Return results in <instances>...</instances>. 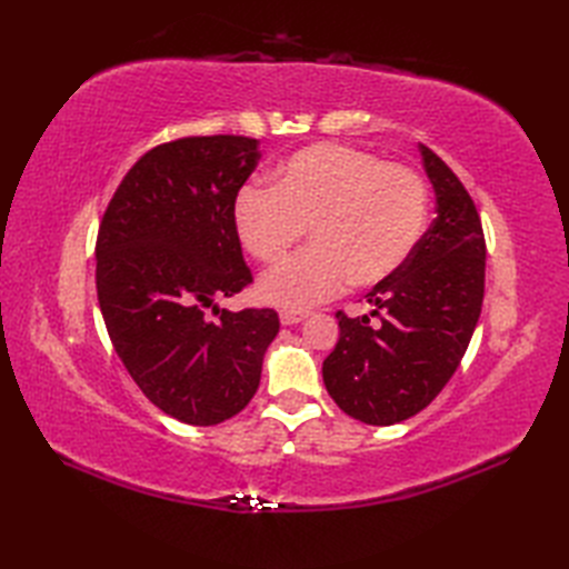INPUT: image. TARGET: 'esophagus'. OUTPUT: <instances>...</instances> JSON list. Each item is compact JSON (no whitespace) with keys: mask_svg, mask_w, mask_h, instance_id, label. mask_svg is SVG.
<instances>
[{"mask_svg":"<svg viewBox=\"0 0 569 569\" xmlns=\"http://www.w3.org/2000/svg\"><path fill=\"white\" fill-rule=\"evenodd\" d=\"M308 316H311L308 311H282V313H280V322L287 325V327H291V325L303 322Z\"/></svg>","mask_w":569,"mask_h":569,"instance_id":"obj_1","label":"esophagus"}]
</instances>
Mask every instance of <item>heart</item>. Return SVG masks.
I'll return each mask as SVG.
<instances>
[{
    "label": "heart",
    "mask_w": 569,
    "mask_h": 569,
    "mask_svg": "<svg viewBox=\"0 0 569 569\" xmlns=\"http://www.w3.org/2000/svg\"><path fill=\"white\" fill-rule=\"evenodd\" d=\"M427 184L416 170L370 151L320 142L272 170V187L247 184L232 209L242 247L266 266L303 237L313 247L266 272L258 295L282 311H308L351 282L370 287L399 270L427 226Z\"/></svg>",
    "instance_id": "heart-1"
}]
</instances>
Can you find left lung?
<instances>
[{
  "label": "left lung",
  "mask_w": 569,
  "mask_h": 569,
  "mask_svg": "<svg viewBox=\"0 0 569 569\" xmlns=\"http://www.w3.org/2000/svg\"><path fill=\"white\" fill-rule=\"evenodd\" d=\"M437 194V218L408 261L377 282L369 316L341 311L339 341L322 380L347 416L387 427L418 416L451 380L481 313L487 244L481 220L458 176L420 144Z\"/></svg>",
  "instance_id": "left-lung-1"
}]
</instances>
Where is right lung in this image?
<instances>
[{
	"label": "right lung",
	"instance_id": "right-lung-1",
	"mask_svg": "<svg viewBox=\"0 0 569 569\" xmlns=\"http://www.w3.org/2000/svg\"><path fill=\"white\" fill-rule=\"evenodd\" d=\"M258 159V140L239 134L153 147L99 226L97 297L113 349L147 399L187 425L244 410L280 332L272 308L218 306L251 282L232 209Z\"/></svg>",
	"mask_w": 569,
	"mask_h": 569
}]
</instances>
